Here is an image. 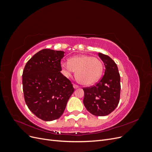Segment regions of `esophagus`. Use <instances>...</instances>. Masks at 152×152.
Masks as SVG:
<instances>
[{
	"instance_id": "34e87169",
	"label": "esophagus",
	"mask_w": 152,
	"mask_h": 152,
	"mask_svg": "<svg viewBox=\"0 0 152 152\" xmlns=\"http://www.w3.org/2000/svg\"><path fill=\"white\" fill-rule=\"evenodd\" d=\"M73 87H74L75 89H77V88H79V86L77 85V84H73Z\"/></svg>"
}]
</instances>
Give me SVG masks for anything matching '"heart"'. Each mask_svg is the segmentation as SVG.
<instances>
[{
    "mask_svg": "<svg viewBox=\"0 0 152 152\" xmlns=\"http://www.w3.org/2000/svg\"><path fill=\"white\" fill-rule=\"evenodd\" d=\"M61 66L66 76L76 71L77 80L84 86H90L97 82L103 70V63L99 59L87 55L72 57L69 61H63Z\"/></svg>",
    "mask_w": 152,
    "mask_h": 152,
    "instance_id": "heart-1",
    "label": "heart"
}]
</instances>
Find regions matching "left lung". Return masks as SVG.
<instances>
[{"mask_svg": "<svg viewBox=\"0 0 152 152\" xmlns=\"http://www.w3.org/2000/svg\"><path fill=\"white\" fill-rule=\"evenodd\" d=\"M105 66L104 74L95 86L84 87V104L91 114L105 116L116 108L120 100L121 77L117 64L107 55L98 53Z\"/></svg>", "mask_w": 152, "mask_h": 152, "instance_id": "1", "label": "left lung"}]
</instances>
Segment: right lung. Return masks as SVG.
Here are the masks:
<instances>
[{"instance_id": "obj_1", "label": "right lung", "mask_w": 152, "mask_h": 152, "mask_svg": "<svg viewBox=\"0 0 152 152\" xmlns=\"http://www.w3.org/2000/svg\"><path fill=\"white\" fill-rule=\"evenodd\" d=\"M64 53L41 50L29 59L23 72L25 103L32 113L45 121L60 117L74 92L71 81L61 73Z\"/></svg>"}]
</instances>
